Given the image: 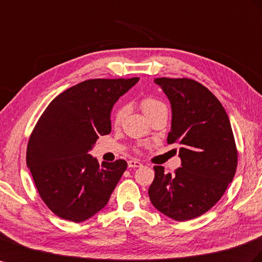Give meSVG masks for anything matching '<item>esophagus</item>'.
Here are the masks:
<instances>
[{
	"label": "esophagus",
	"mask_w": 262,
	"mask_h": 262,
	"mask_svg": "<svg viewBox=\"0 0 262 262\" xmlns=\"http://www.w3.org/2000/svg\"><path fill=\"white\" fill-rule=\"evenodd\" d=\"M128 166L129 167H141L142 166V163H140L139 161H136V160H130L128 161Z\"/></svg>",
	"instance_id": "esophagus-1"
}]
</instances>
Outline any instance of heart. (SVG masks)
<instances>
[{
  "mask_svg": "<svg viewBox=\"0 0 262 262\" xmlns=\"http://www.w3.org/2000/svg\"><path fill=\"white\" fill-rule=\"evenodd\" d=\"M141 108H142L145 116L148 117L157 110H159L161 108H165V105L162 103L161 101H159L158 99L148 97V98H144L142 102H141ZM125 115H126V107H125V105H119V107L116 109L115 115H114L115 124L119 125L120 123H121L122 120L125 117Z\"/></svg>",
  "mask_w": 262,
  "mask_h": 262,
  "instance_id": "heart-1",
  "label": "heart"
}]
</instances>
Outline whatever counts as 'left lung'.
Listing matches in <instances>:
<instances>
[{
    "mask_svg": "<svg viewBox=\"0 0 262 262\" xmlns=\"http://www.w3.org/2000/svg\"><path fill=\"white\" fill-rule=\"evenodd\" d=\"M172 108L167 143L181 145V167L164 173L154 166L148 196L162 214L178 222L206 213L234 179L237 148L227 112L202 83L187 78H155Z\"/></svg>",
    "mask_w": 262,
    "mask_h": 262,
    "instance_id": "8db88e82",
    "label": "left lung"
}]
</instances>
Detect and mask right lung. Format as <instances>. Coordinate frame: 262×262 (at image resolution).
<instances>
[{
  "label": "right lung",
  "mask_w": 262,
  "mask_h": 262,
  "mask_svg": "<svg viewBox=\"0 0 262 262\" xmlns=\"http://www.w3.org/2000/svg\"><path fill=\"white\" fill-rule=\"evenodd\" d=\"M139 79L82 81L56 97L35 125L26 164L41 200L60 218L81 223L108 204L128 164L99 165L89 152L111 132L112 108Z\"/></svg>",
  "instance_id": "1"
}]
</instances>
